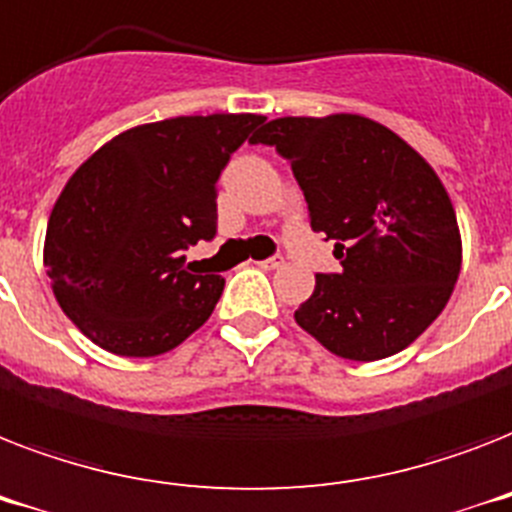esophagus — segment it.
Listing matches in <instances>:
<instances>
[{
	"instance_id": "1",
	"label": "esophagus",
	"mask_w": 512,
	"mask_h": 512,
	"mask_svg": "<svg viewBox=\"0 0 512 512\" xmlns=\"http://www.w3.org/2000/svg\"><path fill=\"white\" fill-rule=\"evenodd\" d=\"M282 264H285V259H282L280 253H275V256H269V259L259 261V267H264V269H280Z\"/></svg>"
}]
</instances>
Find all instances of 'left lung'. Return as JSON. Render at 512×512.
I'll list each match as a JSON object with an SVG mask.
<instances>
[{
    "mask_svg": "<svg viewBox=\"0 0 512 512\" xmlns=\"http://www.w3.org/2000/svg\"><path fill=\"white\" fill-rule=\"evenodd\" d=\"M251 142L290 163L312 230L341 259V272L317 275L298 325L354 362L407 349L447 306L463 261L436 171L399 134L351 113L275 118Z\"/></svg>",
    "mask_w": 512,
    "mask_h": 512,
    "instance_id": "left-lung-1",
    "label": "left lung"
}]
</instances>
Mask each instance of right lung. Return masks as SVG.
<instances>
[{"label": "right lung", "instance_id": "1", "mask_svg": "<svg viewBox=\"0 0 512 512\" xmlns=\"http://www.w3.org/2000/svg\"><path fill=\"white\" fill-rule=\"evenodd\" d=\"M264 116H179L118 134L76 169L47 224L57 304L118 357H158L211 317L222 275H192L216 235V182Z\"/></svg>", "mask_w": 512, "mask_h": 512}]
</instances>
